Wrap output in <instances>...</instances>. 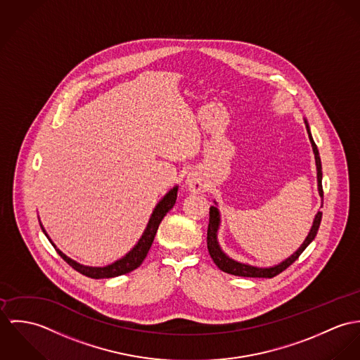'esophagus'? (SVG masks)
Wrapping results in <instances>:
<instances>
[{
  "instance_id": "34e87169",
  "label": "esophagus",
  "mask_w": 360,
  "mask_h": 360,
  "mask_svg": "<svg viewBox=\"0 0 360 360\" xmlns=\"http://www.w3.org/2000/svg\"><path fill=\"white\" fill-rule=\"evenodd\" d=\"M186 185H188L189 191H192V192H200L202 188V182H201L199 175H196V174H189V176L186 179Z\"/></svg>"
}]
</instances>
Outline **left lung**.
<instances>
[{
	"label": "left lung",
	"mask_w": 360,
	"mask_h": 360,
	"mask_svg": "<svg viewBox=\"0 0 360 360\" xmlns=\"http://www.w3.org/2000/svg\"><path fill=\"white\" fill-rule=\"evenodd\" d=\"M305 124H307V129H308V134H309V139H311V143H312V148H314V153H315V160H316L319 195L323 198L321 162H320L319 150H318L316 143L312 139V135H311V131H309V125H308L307 121H305ZM320 221H321V211H319L318 215L315 217V221H314V225H312V229H311L308 238L305 239V241L302 243V245L290 258H287L285 261H283L281 264L276 265V266H272V268H257V266H250V265H244V264L236 262V261L231 259L228 255H225L222 252V250L219 248V244L217 241V231H218V225H219V212H218L217 207L212 205L210 208V222H208V229H207V248H208V252H210L214 264L221 271H224L226 274H231V275H235V276H243V278H269L271 279V278L281 274L283 271H285L291 264H294L298 259V257L304 252V250L309 245V243L315 239V236H316V233L319 231Z\"/></svg>",
	"instance_id": "1"
}]
</instances>
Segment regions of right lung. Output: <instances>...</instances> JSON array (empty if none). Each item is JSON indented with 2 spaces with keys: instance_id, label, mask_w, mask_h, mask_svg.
<instances>
[{
  "instance_id": "right-lung-1",
  "label": "right lung",
  "mask_w": 360,
  "mask_h": 360,
  "mask_svg": "<svg viewBox=\"0 0 360 360\" xmlns=\"http://www.w3.org/2000/svg\"><path fill=\"white\" fill-rule=\"evenodd\" d=\"M176 192H178V188L175 186L174 189H171L162 199L160 202L156 205L150 219H149V224L142 235V238L138 241V244L119 261H116L115 264L112 265H108V266H103V268H91V266H84L77 264L76 261L70 259L69 257H66L60 250H58L55 247V244L51 241V239L48 238V235L45 233V231L42 229V232L45 233V236L48 238V240L52 243V245L55 247L56 252L77 272H80L81 275L84 276H88L91 279H109V278H116V276H120V275H125L134 269H136L142 262L143 259L146 258L150 247H152V243L155 240L156 236V232L159 229V225H160L162 218L165 217V214L174 207L175 201H176Z\"/></svg>"
}]
</instances>
